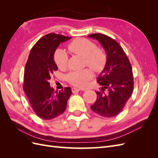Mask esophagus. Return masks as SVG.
I'll list each match as a JSON object with an SVG mask.
<instances>
[{
  "label": "esophagus",
  "instance_id": "34e87169",
  "mask_svg": "<svg viewBox=\"0 0 158 158\" xmlns=\"http://www.w3.org/2000/svg\"><path fill=\"white\" fill-rule=\"evenodd\" d=\"M80 90V89H78V88H72V92H73V93H77V92H79Z\"/></svg>",
  "mask_w": 158,
  "mask_h": 158
}]
</instances>
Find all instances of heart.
Returning a JSON list of instances; mask_svg holds the SVG:
<instances>
[{
	"mask_svg": "<svg viewBox=\"0 0 158 158\" xmlns=\"http://www.w3.org/2000/svg\"><path fill=\"white\" fill-rule=\"evenodd\" d=\"M68 48L75 55L83 56L85 64L97 73H100L106 68L107 64V54L102 48L96 47L94 42L85 38H78L72 41ZM55 63L60 69L66 67L69 63V56L62 49H57L54 55ZM93 73L90 69L71 72L66 78L75 86L84 87L93 78Z\"/></svg>",
	"mask_w": 158,
	"mask_h": 158,
	"instance_id": "1",
	"label": "heart"
}]
</instances>
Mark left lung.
I'll use <instances>...</instances> for the list:
<instances>
[{
    "label": "left lung",
    "mask_w": 158,
    "mask_h": 158,
    "mask_svg": "<svg viewBox=\"0 0 158 158\" xmlns=\"http://www.w3.org/2000/svg\"><path fill=\"white\" fill-rule=\"evenodd\" d=\"M88 37L99 42L107 57L106 68L97 78L101 89L95 92L97 99L90 107L100 116L113 117L121 112L132 94V66L122 47L111 37L102 33Z\"/></svg>",
    "instance_id": "8db88e82"
}]
</instances>
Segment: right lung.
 <instances>
[{
  "mask_svg": "<svg viewBox=\"0 0 158 158\" xmlns=\"http://www.w3.org/2000/svg\"><path fill=\"white\" fill-rule=\"evenodd\" d=\"M56 33H49L33 45L25 66L23 91L37 115L45 120L57 117L63 113L73 94L71 88L56 92L50 86L49 80L58 70L54 53L60 43L70 39Z\"/></svg>",
  "mask_w": 158,
  "mask_h": 158,
  "instance_id": "1",
  "label": "right lung"
}]
</instances>
